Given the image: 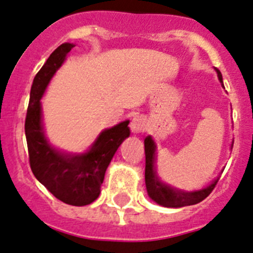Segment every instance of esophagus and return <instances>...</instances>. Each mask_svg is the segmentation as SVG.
Listing matches in <instances>:
<instances>
[{"label":"esophagus","instance_id":"34e87169","mask_svg":"<svg viewBox=\"0 0 253 253\" xmlns=\"http://www.w3.org/2000/svg\"><path fill=\"white\" fill-rule=\"evenodd\" d=\"M145 125H146V121L142 116H135V117L131 120V124H129V128L133 133H140L145 129Z\"/></svg>","mask_w":253,"mask_h":253}]
</instances>
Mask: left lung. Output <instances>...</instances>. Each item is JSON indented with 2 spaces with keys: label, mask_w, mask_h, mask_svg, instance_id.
<instances>
[{
  "label": "left lung",
  "mask_w": 253,
  "mask_h": 253,
  "mask_svg": "<svg viewBox=\"0 0 253 253\" xmlns=\"http://www.w3.org/2000/svg\"><path fill=\"white\" fill-rule=\"evenodd\" d=\"M217 74L219 81L222 82V73L218 69ZM154 156H155V143L152 138H145V183H146L147 193L150 198L155 200L156 203L163 207H169V208H180V207L194 206L200 203L202 200L206 199L215 188L218 183V179H215L213 183L206 189H202L199 192H180L174 188H170L166 184H163L158 179L154 170Z\"/></svg>",
  "instance_id": "8db88e82"
}]
</instances>
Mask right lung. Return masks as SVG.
Wrapping results in <instances>:
<instances>
[{
    "label": "right lung",
    "mask_w": 253,
    "mask_h": 253,
    "mask_svg": "<svg viewBox=\"0 0 253 253\" xmlns=\"http://www.w3.org/2000/svg\"><path fill=\"white\" fill-rule=\"evenodd\" d=\"M74 47L61 44L50 54L33 82L30 101L25 120L29 163L33 174L56 199L70 206H87L101 193L106 170L122 141L129 136L128 121L106 129L99 135L90 151L68 156L46 142L42 126L40 98L65 56Z\"/></svg>",
    "instance_id": "add662e5"
}]
</instances>
